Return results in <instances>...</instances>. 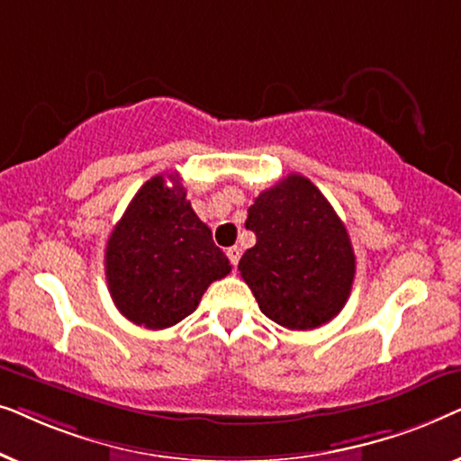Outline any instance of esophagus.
Returning <instances> with one entry per match:
<instances>
[{
    "label": "esophagus",
    "mask_w": 461,
    "mask_h": 461,
    "mask_svg": "<svg viewBox=\"0 0 461 461\" xmlns=\"http://www.w3.org/2000/svg\"><path fill=\"white\" fill-rule=\"evenodd\" d=\"M226 256H229V260H230L232 267H237V264H239V258H241V249H239L237 245H235V248H229V249H226Z\"/></svg>",
    "instance_id": "1"
}]
</instances>
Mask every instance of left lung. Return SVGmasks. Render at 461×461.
Here are the masks:
<instances>
[{"instance_id":"1","label":"left lung","mask_w":461,"mask_h":461,"mask_svg":"<svg viewBox=\"0 0 461 461\" xmlns=\"http://www.w3.org/2000/svg\"><path fill=\"white\" fill-rule=\"evenodd\" d=\"M245 229L256 245L239 270L270 321L304 331L342 311L355 281V251L344 222L311 180L289 174L258 194Z\"/></svg>"}]
</instances>
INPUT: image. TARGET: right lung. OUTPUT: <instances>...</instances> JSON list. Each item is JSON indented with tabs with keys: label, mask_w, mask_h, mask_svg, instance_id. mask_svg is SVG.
Wrapping results in <instances>:
<instances>
[{
	"label": "right lung",
	"mask_w": 461,
	"mask_h": 461,
	"mask_svg": "<svg viewBox=\"0 0 461 461\" xmlns=\"http://www.w3.org/2000/svg\"><path fill=\"white\" fill-rule=\"evenodd\" d=\"M104 270L111 298L125 319L166 330L199 306L210 283L230 273V262L193 212L178 174H157L113 229Z\"/></svg>",
	"instance_id": "add662e5"
}]
</instances>
